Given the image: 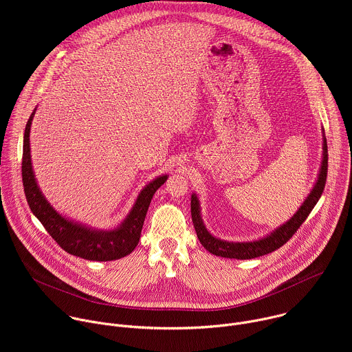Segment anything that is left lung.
I'll return each mask as SVG.
<instances>
[{"label": "left lung", "instance_id": "obj_1", "mask_svg": "<svg viewBox=\"0 0 352 352\" xmlns=\"http://www.w3.org/2000/svg\"><path fill=\"white\" fill-rule=\"evenodd\" d=\"M323 162L320 167V174L318 177V181L311 190L309 196L307 197L302 206L299 208V210L294 214L291 220H288L284 226L277 228L274 232H272L269 236L262 238L259 241L254 242H227L221 241L219 238H214L205 227L202 217H200V209H199V200L196 195H192L190 197V214H192V223L196 231V235L210 254L221 258H230V259H254L258 256H263L267 254L274 252L276 249L283 246L287 241L291 239V236L296 232V230L302 226V223L308 219L309 213L318 204V200L320 199L324 185H326V178H327V142L326 138H323Z\"/></svg>", "mask_w": 352, "mask_h": 352}]
</instances>
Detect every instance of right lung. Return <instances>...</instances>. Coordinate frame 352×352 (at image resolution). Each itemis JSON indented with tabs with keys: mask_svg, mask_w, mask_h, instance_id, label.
Returning a JSON list of instances; mask_svg holds the SVG:
<instances>
[{
	"mask_svg": "<svg viewBox=\"0 0 352 352\" xmlns=\"http://www.w3.org/2000/svg\"><path fill=\"white\" fill-rule=\"evenodd\" d=\"M34 111L28 120L23 135V156H22V181L28 205L33 214L40 220L45 231L65 250L86 261L107 262L117 261L129 255L136 248L143 221L152 197L156 190L167 181V175H162L150 182L139 193L135 206L132 208L124 223L111 231H94L80 224H75L58 214L40 192L30 160L29 133Z\"/></svg>",
	"mask_w": 352,
	"mask_h": 352,
	"instance_id": "obj_1",
	"label": "right lung"
}]
</instances>
